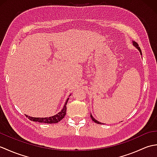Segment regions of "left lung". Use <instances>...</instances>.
Listing matches in <instances>:
<instances>
[{"label": "left lung", "mask_w": 157, "mask_h": 157, "mask_svg": "<svg viewBox=\"0 0 157 157\" xmlns=\"http://www.w3.org/2000/svg\"><path fill=\"white\" fill-rule=\"evenodd\" d=\"M133 45H134V46H136V48H137V49H138V51H140V54H141V55H142V51H141V49H140V48L139 47V46H138V44L137 42H133ZM90 117H91V119H92V120L94 122H95V123H98V124H104V123H101V122H99V121H98L97 120H96L94 117H92V115L90 114Z\"/></svg>", "instance_id": "obj_1"}]
</instances>
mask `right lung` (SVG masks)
<instances>
[{
    "label": "right lung",
    "instance_id": "obj_1",
    "mask_svg": "<svg viewBox=\"0 0 157 157\" xmlns=\"http://www.w3.org/2000/svg\"><path fill=\"white\" fill-rule=\"evenodd\" d=\"M68 100H69V98L67 99V101L65 103V105H64V106H63V108L61 110V111H60L59 113H57V114L54 115V116L49 117H44V118L32 117H29V116H28L26 115H25V116L27 117L29 119H30L31 121H38V122H40V123H58L59 121H61V119L64 118V117L66 115V110H67L66 105H67V104Z\"/></svg>",
    "mask_w": 157,
    "mask_h": 157
}]
</instances>
